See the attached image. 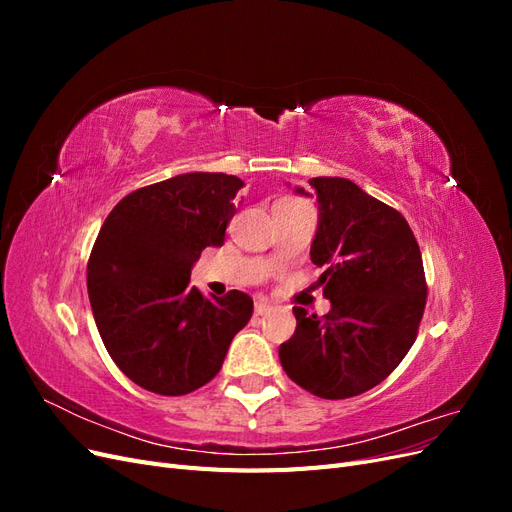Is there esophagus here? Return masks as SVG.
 <instances>
[{
    "label": "esophagus",
    "instance_id": "1",
    "mask_svg": "<svg viewBox=\"0 0 512 512\" xmlns=\"http://www.w3.org/2000/svg\"><path fill=\"white\" fill-rule=\"evenodd\" d=\"M269 312H273V305H269V303H265V301H258V303L254 305V314H256V316H265V314H269Z\"/></svg>",
    "mask_w": 512,
    "mask_h": 512
}]
</instances>
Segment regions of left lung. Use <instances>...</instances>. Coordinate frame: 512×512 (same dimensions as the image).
<instances>
[{"instance_id":"obj_1","label":"left lung","mask_w":512,"mask_h":512,"mask_svg":"<svg viewBox=\"0 0 512 512\" xmlns=\"http://www.w3.org/2000/svg\"><path fill=\"white\" fill-rule=\"evenodd\" d=\"M318 198L312 262L331 312L292 307L297 331L280 346L292 382L322 399L374 389L418 335L427 282L414 232L397 209L342 177L309 179ZM297 194L309 196L303 188Z\"/></svg>"}]
</instances>
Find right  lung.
<instances>
[{
    "mask_svg": "<svg viewBox=\"0 0 512 512\" xmlns=\"http://www.w3.org/2000/svg\"><path fill=\"white\" fill-rule=\"evenodd\" d=\"M243 181L188 173L138 188L104 220L87 262L96 327L115 365L145 391L188 395L222 369L254 312L250 294L190 286L205 247L224 243Z\"/></svg>",
    "mask_w": 512,
    "mask_h": 512,
    "instance_id": "add662e5",
    "label": "right lung"
}]
</instances>
